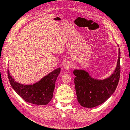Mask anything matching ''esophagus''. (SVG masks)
Returning <instances> with one entry per match:
<instances>
[{
  "label": "esophagus",
  "instance_id": "esophagus-1",
  "mask_svg": "<svg viewBox=\"0 0 130 130\" xmlns=\"http://www.w3.org/2000/svg\"><path fill=\"white\" fill-rule=\"evenodd\" d=\"M71 68V62L69 61H67V62H65V64L63 65V68H64V69L66 70V71H68Z\"/></svg>",
  "mask_w": 130,
  "mask_h": 130
}]
</instances>
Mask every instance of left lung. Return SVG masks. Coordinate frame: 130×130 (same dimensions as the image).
Returning <instances> with one entry per match:
<instances>
[{
	"instance_id": "left-lung-1",
	"label": "left lung",
	"mask_w": 130,
	"mask_h": 130,
	"mask_svg": "<svg viewBox=\"0 0 130 130\" xmlns=\"http://www.w3.org/2000/svg\"><path fill=\"white\" fill-rule=\"evenodd\" d=\"M120 50L116 69L110 76L103 80L95 79L83 69H74L75 85L77 101L85 108H94L105 102L115 92L120 76Z\"/></svg>"
}]
</instances>
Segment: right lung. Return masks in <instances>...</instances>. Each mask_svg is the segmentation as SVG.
Segmentation results:
<instances>
[{"instance_id": "obj_1", "label": "right lung", "mask_w": 130, "mask_h": 130, "mask_svg": "<svg viewBox=\"0 0 130 130\" xmlns=\"http://www.w3.org/2000/svg\"><path fill=\"white\" fill-rule=\"evenodd\" d=\"M61 71L58 68L33 84H23L17 82L7 70L9 82L13 90L26 102L30 104L46 105L51 100L57 77Z\"/></svg>"}]
</instances>
